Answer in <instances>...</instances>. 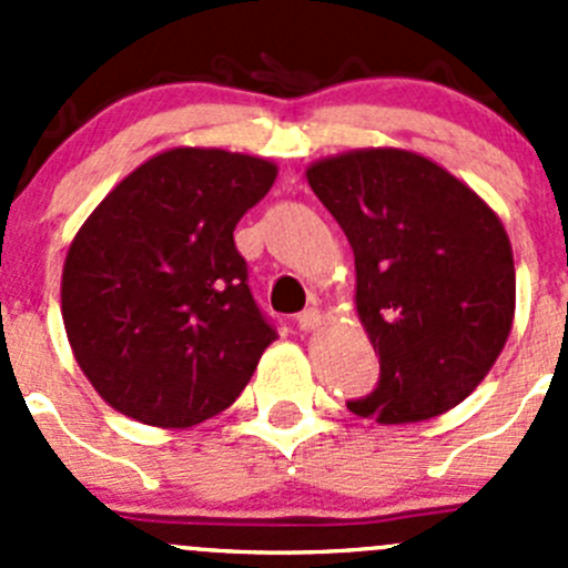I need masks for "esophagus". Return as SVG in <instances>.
I'll use <instances>...</instances> for the list:
<instances>
[{
    "label": "esophagus",
    "mask_w": 568,
    "mask_h": 568,
    "mask_svg": "<svg viewBox=\"0 0 568 568\" xmlns=\"http://www.w3.org/2000/svg\"><path fill=\"white\" fill-rule=\"evenodd\" d=\"M318 324H321V311H318V307H307V311H302L300 316H296V326H300L302 332L316 329Z\"/></svg>",
    "instance_id": "obj_1"
}]
</instances>
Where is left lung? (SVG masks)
Instances as JSON below:
<instances>
[{
    "label": "left lung",
    "instance_id": "1",
    "mask_svg": "<svg viewBox=\"0 0 568 568\" xmlns=\"http://www.w3.org/2000/svg\"><path fill=\"white\" fill-rule=\"evenodd\" d=\"M346 233L357 313L379 354L359 417L417 423L467 398L506 346L514 255L495 211L459 178L395 148L354 151L307 170Z\"/></svg>",
    "mask_w": 568,
    "mask_h": 568
}]
</instances>
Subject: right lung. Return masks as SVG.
<instances>
[{
  "instance_id": "right-lung-1",
  "label": "right lung",
  "mask_w": 568,
  "mask_h": 568,
  "mask_svg": "<svg viewBox=\"0 0 568 568\" xmlns=\"http://www.w3.org/2000/svg\"><path fill=\"white\" fill-rule=\"evenodd\" d=\"M277 168L216 148H173L118 183L62 268V321L109 406L189 428L247 387L277 337L233 242Z\"/></svg>"
}]
</instances>
